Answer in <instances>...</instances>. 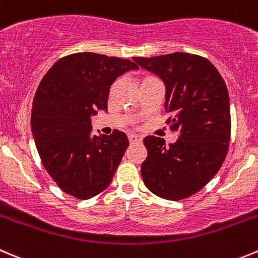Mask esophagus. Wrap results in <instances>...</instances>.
Instances as JSON below:
<instances>
[{
  "label": "esophagus",
  "instance_id": "obj_1",
  "mask_svg": "<svg viewBox=\"0 0 258 258\" xmlns=\"http://www.w3.org/2000/svg\"><path fill=\"white\" fill-rule=\"evenodd\" d=\"M141 140H143V139H141V136H139V135H134V134L128 135V141H130V144L141 143Z\"/></svg>",
  "mask_w": 258,
  "mask_h": 258
}]
</instances>
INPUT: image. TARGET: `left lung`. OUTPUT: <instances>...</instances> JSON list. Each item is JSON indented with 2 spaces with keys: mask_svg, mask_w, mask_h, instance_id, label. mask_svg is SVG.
I'll list each match as a JSON object with an SVG mask.
<instances>
[{
  "mask_svg": "<svg viewBox=\"0 0 258 258\" xmlns=\"http://www.w3.org/2000/svg\"><path fill=\"white\" fill-rule=\"evenodd\" d=\"M132 59L164 81L165 123L178 132L169 146L160 137L144 139V183L162 199H187L213 179L228 154L230 103L225 81L208 58L191 53Z\"/></svg>",
  "mask_w": 258,
  "mask_h": 258,
  "instance_id": "8db88e82",
  "label": "left lung"
}]
</instances>
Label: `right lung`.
I'll use <instances>...</instances> for the list:
<instances>
[{"instance_id":"right-lung-1","label":"right lung","mask_w":258,"mask_h":258,"mask_svg":"<svg viewBox=\"0 0 258 258\" xmlns=\"http://www.w3.org/2000/svg\"><path fill=\"white\" fill-rule=\"evenodd\" d=\"M139 69L135 62L90 52L59 58L39 83L31 131L43 167L70 196L88 200L110 184L128 148L126 134L93 136L90 115L107 110L110 85Z\"/></svg>"}]
</instances>
